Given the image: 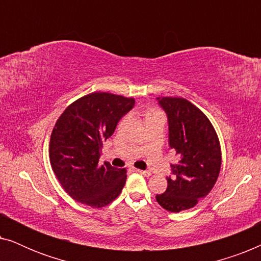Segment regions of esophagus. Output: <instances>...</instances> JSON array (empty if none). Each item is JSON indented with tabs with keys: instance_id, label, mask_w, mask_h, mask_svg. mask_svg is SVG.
Here are the masks:
<instances>
[{
	"instance_id": "obj_1",
	"label": "esophagus",
	"mask_w": 261,
	"mask_h": 261,
	"mask_svg": "<svg viewBox=\"0 0 261 261\" xmlns=\"http://www.w3.org/2000/svg\"><path fill=\"white\" fill-rule=\"evenodd\" d=\"M137 172L142 174V176H145V177H149L152 174L151 172H149V171H142V170H137Z\"/></svg>"
}]
</instances>
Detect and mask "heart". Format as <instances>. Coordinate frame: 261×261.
I'll return each mask as SVG.
<instances>
[{"label":"heart","mask_w":261,"mask_h":261,"mask_svg":"<svg viewBox=\"0 0 261 261\" xmlns=\"http://www.w3.org/2000/svg\"><path fill=\"white\" fill-rule=\"evenodd\" d=\"M151 113H154V112H151ZM151 113H149V114H151Z\"/></svg>","instance_id":"b5f03b06"}]
</instances>
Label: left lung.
Returning <instances> with one entry per match:
<instances>
[{
  "mask_svg": "<svg viewBox=\"0 0 261 261\" xmlns=\"http://www.w3.org/2000/svg\"><path fill=\"white\" fill-rule=\"evenodd\" d=\"M169 124V145L179 160L171 165L167 189L155 199L164 209L179 213L212 191L221 169L219 138L204 114L185 98L158 97Z\"/></svg>",
  "mask_w": 261,
  "mask_h": 261,
  "instance_id": "obj_1",
  "label": "left lung"
}]
</instances>
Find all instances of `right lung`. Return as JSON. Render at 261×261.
I'll use <instances>...</instances> for the list:
<instances>
[{
  "instance_id": "right-lung-1",
  "label": "right lung",
  "mask_w": 261,
  "mask_h": 261,
  "mask_svg": "<svg viewBox=\"0 0 261 261\" xmlns=\"http://www.w3.org/2000/svg\"><path fill=\"white\" fill-rule=\"evenodd\" d=\"M134 105V98L92 92L67 107L56 122L49 141L51 166L64 190L77 202L102 208L122 191L126 169L98 162L105 141Z\"/></svg>"
}]
</instances>
